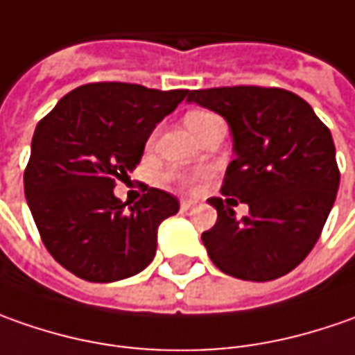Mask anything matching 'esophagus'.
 I'll return each mask as SVG.
<instances>
[{"label": "esophagus", "mask_w": 355, "mask_h": 355, "mask_svg": "<svg viewBox=\"0 0 355 355\" xmlns=\"http://www.w3.org/2000/svg\"><path fill=\"white\" fill-rule=\"evenodd\" d=\"M196 206V200H189V198H184V200H180V208L184 210V212H189Z\"/></svg>", "instance_id": "1"}]
</instances>
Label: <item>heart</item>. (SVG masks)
<instances>
[{
  "instance_id": "b5f03b06",
  "label": "heart",
  "mask_w": 355,
  "mask_h": 355,
  "mask_svg": "<svg viewBox=\"0 0 355 355\" xmlns=\"http://www.w3.org/2000/svg\"><path fill=\"white\" fill-rule=\"evenodd\" d=\"M210 117H214L212 114H206V112H192V114H189L187 116V128L192 131V129H196L198 125H200L202 121H206V119H210Z\"/></svg>"
}]
</instances>
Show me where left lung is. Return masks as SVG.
Listing matches in <instances>:
<instances>
[{"instance_id":"obj_1","label":"left lung","mask_w":355,"mask_h":355,"mask_svg":"<svg viewBox=\"0 0 355 355\" xmlns=\"http://www.w3.org/2000/svg\"><path fill=\"white\" fill-rule=\"evenodd\" d=\"M198 104L226 119L234 161L202 241L216 267L243 281H273L293 271L320 238L336 200L340 173L328 128L300 96L281 88L192 90ZM250 206L238 220L233 200Z\"/></svg>"}]
</instances>
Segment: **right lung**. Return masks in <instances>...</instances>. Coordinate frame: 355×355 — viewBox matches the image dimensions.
I'll return each mask as SVG.
<instances>
[{
    "label": "right lung",
    "instance_id": "1",
    "mask_svg": "<svg viewBox=\"0 0 355 355\" xmlns=\"http://www.w3.org/2000/svg\"><path fill=\"white\" fill-rule=\"evenodd\" d=\"M189 90L96 82L58 100L39 121L25 171V198L44 248L70 273L90 283L137 275L153 261L161 222L178 200L149 189L128 206L117 180L139 165L157 123Z\"/></svg>",
    "mask_w": 355,
    "mask_h": 355
}]
</instances>
